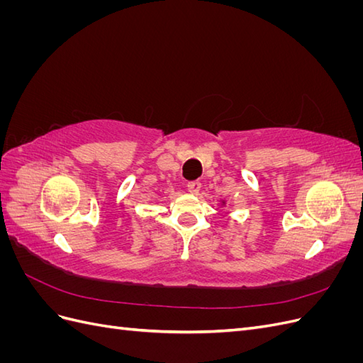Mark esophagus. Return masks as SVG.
Returning a JSON list of instances; mask_svg holds the SVG:
<instances>
[{
	"label": "esophagus",
	"instance_id": "obj_1",
	"mask_svg": "<svg viewBox=\"0 0 363 363\" xmlns=\"http://www.w3.org/2000/svg\"><path fill=\"white\" fill-rule=\"evenodd\" d=\"M186 188H188V191L191 194H199V191L201 188V183L200 182H189L188 184H186Z\"/></svg>",
	"mask_w": 363,
	"mask_h": 363
}]
</instances>
